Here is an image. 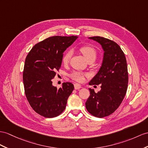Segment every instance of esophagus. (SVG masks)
<instances>
[{
  "label": "esophagus",
  "instance_id": "1",
  "mask_svg": "<svg viewBox=\"0 0 148 148\" xmlns=\"http://www.w3.org/2000/svg\"><path fill=\"white\" fill-rule=\"evenodd\" d=\"M74 87H75V89L78 90V89H80L82 87V86L80 84H75L74 85Z\"/></svg>",
  "mask_w": 148,
  "mask_h": 148
}]
</instances>
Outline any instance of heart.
Returning <instances> with one entry per match:
<instances>
[{"label":"heart","mask_w":148,"mask_h":148,"mask_svg":"<svg viewBox=\"0 0 148 148\" xmlns=\"http://www.w3.org/2000/svg\"><path fill=\"white\" fill-rule=\"evenodd\" d=\"M79 51H80L82 55L84 56L85 58L87 60H93L94 61L96 58L97 55V51L96 49L90 45H86L82 46L79 48ZM71 51L68 50L66 51L63 56L62 58V63L64 65H66L70 62V60L71 57ZM85 74L81 73L79 71H73L70 75V77L73 80L77 82H83L84 80Z\"/></svg>","instance_id":"obj_1"}]
</instances>
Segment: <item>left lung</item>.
Returning <instances> with one entry per match:
<instances>
[{
	"label": "left lung",
	"instance_id": "8db88e82",
	"mask_svg": "<svg viewBox=\"0 0 148 148\" xmlns=\"http://www.w3.org/2000/svg\"><path fill=\"white\" fill-rule=\"evenodd\" d=\"M102 45L103 59L98 73L90 85L100 84L101 90L95 93L89 88L90 95L85 103L92 116L102 118L116 111L123 100L128 85V71L124 53L116 42L100 36L90 37Z\"/></svg>",
	"mask_w": 148,
	"mask_h": 148
}]
</instances>
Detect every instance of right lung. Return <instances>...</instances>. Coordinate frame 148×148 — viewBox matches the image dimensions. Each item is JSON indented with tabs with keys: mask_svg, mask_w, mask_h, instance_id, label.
Segmentation results:
<instances>
[{
	"mask_svg": "<svg viewBox=\"0 0 148 148\" xmlns=\"http://www.w3.org/2000/svg\"><path fill=\"white\" fill-rule=\"evenodd\" d=\"M77 36H55L36 44L25 60L23 71L24 92L27 101L36 112L47 117L62 114L74 89L70 82L58 89L52 80L62 65L63 52Z\"/></svg>",
	"mask_w": 148,
	"mask_h": 148,
	"instance_id": "right-lung-1",
	"label": "right lung"
}]
</instances>
